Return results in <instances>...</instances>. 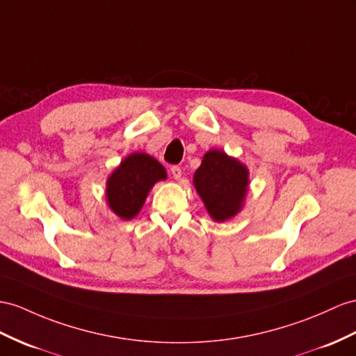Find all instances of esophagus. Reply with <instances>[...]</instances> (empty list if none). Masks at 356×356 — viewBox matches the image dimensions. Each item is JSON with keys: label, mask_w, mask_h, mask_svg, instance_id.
Returning <instances> with one entry per match:
<instances>
[{"label": "esophagus", "mask_w": 356, "mask_h": 356, "mask_svg": "<svg viewBox=\"0 0 356 356\" xmlns=\"http://www.w3.org/2000/svg\"><path fill=\"white\" fill-rule=\"evenodd\" d=\"M171 175L176 180H179L181 177V168L179 165H172L171 167Z\"/></svg>", "instance_id": "esophagus-1"}]
</instances>
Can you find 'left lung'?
<instances>
[{
  "label": "left lung",
  "mask_w": 356,
  "mask_h": 356,
  "mask_svg": "<svg viewBox=\"0 0 356 356\" xmlns=\"http://www.w3.org/2000/svg\"><path fill=\"white\" fill-rule=\"evenodd\" d=\"M194 185L215 221H225L241 211L248 186V170L224 152L211 150L194 175Z\"/></svg>",
  "instance_id": "1"
}]
</instances>
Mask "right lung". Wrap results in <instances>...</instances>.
<instances>
[{
	"instance_id": "add662e5",
	"label": "right lung",
	"mask_w": 356,
	"mask_h": 356,
	"mask_svg": "<svg viewBox=\"0 0 356 356\" xmlns=\"http://www.w3.org/2000/svg\"><path fill=\"white\" fill-rule=\"evenodd\" d=\"M167 177L165 168L145 153L127 156L106 181V198L111 211L131 220L141 211L150 188Z\"/></svg>"
}]
</instances>
